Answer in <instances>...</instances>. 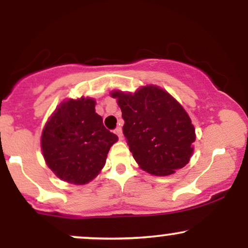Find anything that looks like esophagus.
Returning <instances> with one entry per match:
<instances>
[{"label":"esophagus","instance_id":"obj_1","mask_svg":"<svg viewBox=\"0 0 248 248\" xmlns=\"http://www.w3.org/2000/svg\"><path fill=\"white\" fill-rule=\"evenodd\" d=\"M114 132H115L116 135H118V138L120 139V140H122V128H121V127H118V128H116V129L114 130Z\"/></svg>","mask_w":248,"mask_h":248}]
</instances>
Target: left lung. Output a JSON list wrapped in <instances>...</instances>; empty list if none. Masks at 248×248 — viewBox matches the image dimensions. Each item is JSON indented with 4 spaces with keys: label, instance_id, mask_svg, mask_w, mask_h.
Returning a JSON list of instances; mask_svg holds the SVG:
<instances>
[{
    "label": "left lung",
    "instance_id": "obj_1",
    "mask_svg": "<svg viewBox=\"0 0 248 248\" xmlns=\"http://www.w3.org/2000/svg\"><path fill=\"white\" fill-rule=\"evenodd\" d=\"M110 95L121 108L124 135L142 170L168 176L189 163L195 127L172 95L156 85L142 86L135 93L113 91Z\"/></svg>",
    "mask_w": 248,
    "mask_h": 248
}]
</instances>
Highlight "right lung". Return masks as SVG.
I'll use <instances>...</instances> for the list:
<instances>
[{
    "mask_svg": "<svg viewBox=\"0 0 248 248\" xmlns=\"http://www.w3.org/2000/svg\"><path fill=\"white\" fill-rule=\"evenodd\" d=\"M118 136L95 113V100L67 99L56 108L42 132L41 147L47 167L58 178L82 186L98 176Z\"/></svg>",
    "mask_w": 248,
    "mask_h": 248,
    "instance_id": "1",
    "label": "right lung"
}]
</instances>
